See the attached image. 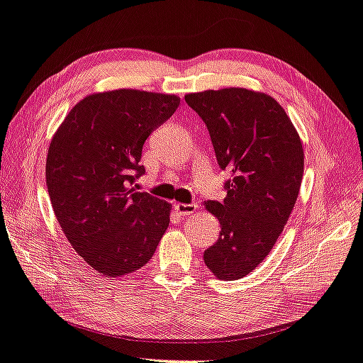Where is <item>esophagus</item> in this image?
<instances>
[{"instance_id":"1","label":"esophagus","mask_w":363,"mask_h":363,"mask_svg":"<svg viewBox=\"0 0 363 363\" xmlns=\"http://www.w3.org/2000/svg\"><path fill=\"white\" fill-rule=\"evenodd\" d=\"M175 211L178 213V216H189V214H193V213H196V209H198V204H194V203H191V204H186V203H177L175 206Z\"/></svg>"}]
</instances>
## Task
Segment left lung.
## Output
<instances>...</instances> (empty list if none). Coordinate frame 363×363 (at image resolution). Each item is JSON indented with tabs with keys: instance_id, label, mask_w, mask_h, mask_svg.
<instances>
[{
	"instance_id": "left-lung-1",
	"label": "left lung",
	"mask_w": 363,
	"mask_h": 363,
	"mask_svg": "<svg viewBox=\"0 0 363 363\" xmlns=\"http://www.w3.org/2000/svg\"><path fill=\"white\" fill-rule=\"evenodd\" d=\"M185 100L206 123L219 167L232 172L225 199L204 203L220 222L204 263L217 279L233 281L269 255L287 224L302 185V141L286 110L264 92L227 87Z\"/></svg>"
}]
</instances>
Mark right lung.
<instances>
[{
    "mask_svg": "<svg viewBox=\"0 0 363 363\" xmlns=\"http://www.w3.org/2000/svg\"><path fill=\"white\" fill-rule=\"evenodd\" d=\"M180 97L118 89L76 104L55 133L47 186L76 253L107 277L138 271L157 248L172 204L138 191L143 146L175 113Z\"/></svg>",
    "mask_w": 363,
    "mask_h": 363,
    "instance_id": "obj_1",
    "label": "right lung"
}]
</instances>
